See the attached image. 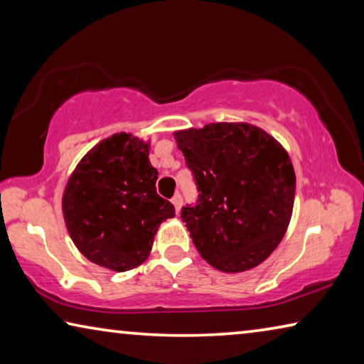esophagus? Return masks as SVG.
Segmentation results:
<instances>
[{
  "mask_svg": "<svg viewBox=\"0 0 364 364\" xmlns=\"http://www.w3.org/2000/svg\"><path fill=\"white\" fill-rule=\"evenodd\" d=\"M171 204L175 205L176 212H180V207H181V204H183V197H181V194H175L173 199H171Z\"/></svg>",
  "mask_w": 364,
  "mask_h": 364,
  "instance_id": "1",
  "label": "esophagus"
}]
</instances>
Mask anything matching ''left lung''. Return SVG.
Wrapping results in <instances>:
<instances>
[{
	"mask_svg": "<svg viewBox=\"0 0 364 364\" xmlns=\"http://www.w3.org/2000/svg\"><path fill=\"white\" fill-rule=\"evenodd\" d=\"M175 139L199 193L181 220L200 257L225 273L260 264L291 221L295 173L287 152L249 123H210Z\"/></svg>",
	"mask_w": 364,
	"mask_h": 364,
	"instance_id": "left-lung-1",
	"label": "left lung"
}]
</instances>
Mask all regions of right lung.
<instances>
[{
	"label": "right lung",
	"instance_id": "right-lung-1",
	"mask_svg": "<svg viewBox=\"0 0 364 364\" xmlns=\"http://www.w3.org/2000/svg\"><path fill=\"white\" fill-rule=\"evenodd\" d=\"M149 144L120 133L96 144L69 178L63 212L78 250L100 267L127 271L143 263L159 225L175 207L156 191Z\"/></svg>",
	"mask_w": 364,
	"mask_h": 364
}]
</instances>
